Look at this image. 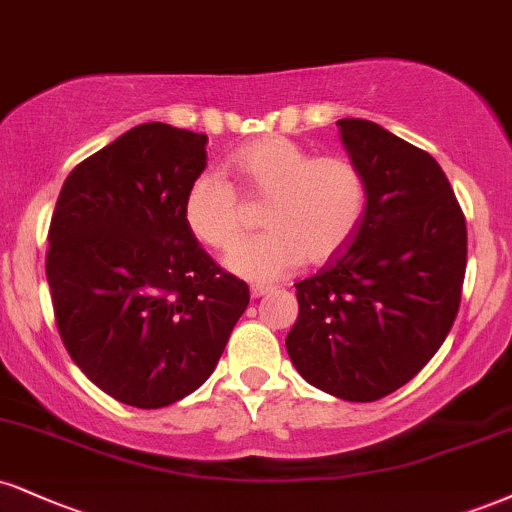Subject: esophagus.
<instances>
[{"instance_id": "esophagus-1", "label": "esophagus", "mask_w": 512, "mask_h": 512, "mask_svg": "<svg viewBox=\"0 0 512 512\" xmlns=\"http://www.w3.org/2000/svg\"><path fill=\"white\" fill-rule=\"evenodd\" d=\"M269 291H272V286H262V283H252L250 286L252 298H262V295H267Z\"/></svg>"}]
</instances>
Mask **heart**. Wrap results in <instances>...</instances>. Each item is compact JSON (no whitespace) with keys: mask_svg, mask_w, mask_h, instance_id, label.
<instances>
[{"mask_svg":"<svg viewBox=\"0 0 512 512\" xmlns=\"http://www.w3.org/2000/svg\"><path fill=\"white\" fill-rule=\"evenodd\" d=\"M240 193L264 205L267 233L236 243L245 233V207L224 178L195 176L183 197L188 231L212 250H231V272L274 281L300 262L326 264L346 250L365 219L367 181L353 159L315 155L286 135H264L229 159Z\"/></svg>","mask_w":512,"mask_h":512,"instance_id":"1","label":"heart"}]
</instances>
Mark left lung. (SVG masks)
Here are the masks:
<instances>
[{
	"mask_svg": "<svg viewBox=\"0 0 512 512\" xmlns=\"http://www.w3.org/2000/svg\"><path fill=\"white\" fill-rule=\"evenodd\" d=\"M338 126L365 174V219L341 255L295 283L300 312L286 348L312 386L369 403L408 384L446 341L463 295L467 226L429 152L372 121Z\"/></svg>",
	"mask_w": 512,
	"mask_h": 512,
	"instance_id": "obj_1",
	"label": "left lung"
}]
</instances>
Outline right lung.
Instances as JSON below:
<instances>
[{"mask_svg":"<svg viewBox=\"0 0 512 512\" xmlns=\"http://www.w3.org/2000/svg\"><path fill=\"white\" fill-rule=\"evenodd\" d=\"M207 135L140 123L66 176L47 281L66 350L92 384L155 410L200 389L250 303L183 221Z\"/></svg>","mask_w":512,"mask_h":512,"instance_id":"obj_1","label":"right lung"}]
</instances>
